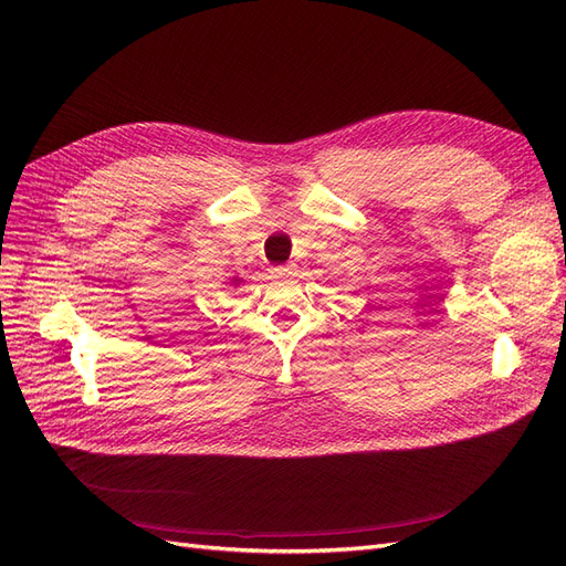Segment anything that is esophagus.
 Returning <instances> with one entry per match:
<instances>
[{
    "label": "esophagus",
    "instance_id": "1",
    "mask_svg": "<svg viewBox=\"0 0 566 566\" xmlns=\"http://www.w3.org/2000/svg\"><path fill=\"white\" fill-rule=\"evenodd\" d=\"M295 271H297V264H281V266H273L271 269V273L273 276H279V279H283V276H295Z\"/></svg>",
    "mask_w": 566,
    "mask_h": 566
}]
</instances>
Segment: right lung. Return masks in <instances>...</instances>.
<instances>
[{
	"label": "right lung",
	"instance_id": "obj_1",
	"mask_svg": "<svg viewBox=\"0 0 566 566\" xmlns=\"http://www.w3.org/2000/svg\"><path fill=\"white\" fill-rule=\"evenodd\" d=\"M233 283H241V279H233Z\"/></svg>",
	"mask_w": 566,
	"mask_h": 566
}]
</instances>
